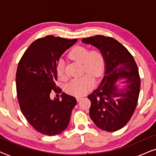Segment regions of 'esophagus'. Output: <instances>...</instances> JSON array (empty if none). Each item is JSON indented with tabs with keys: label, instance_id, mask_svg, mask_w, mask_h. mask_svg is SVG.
<instances>
[{
	"label": "esophagus",
	"instance_id": "esophagus-1",
	"mask_svg": "<svg viewBox=\"0 0 156 156\" xmlns=\"http://www.w3.org/2000/svg\"><path fill=\"white\" fill-rule=\"evenodd\" d=\"M82 99V97H76V100H77V101H80Z\"/></svg>",
	"mask_w": 156,
	"mask_h": 156
}]
</instances>
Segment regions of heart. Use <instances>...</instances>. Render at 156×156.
Returning <instances> with one entry per match:
<instances>
[{
  "mask_svg": "<svg viewBox=\"0 0 156 156\" xmlns=\"http://www.w3.org/2000/svg\"><path fill=\"white\" fill-rule=\"evenodd\" d=\"M69 57L73 60L82 63L84 72L82 77L74 79L66 86V91L75 97H82L94 87V77H99L103 74L105 58L101 50L94 48L89 50L85 46L79 45L73 48L69 53ZM57 75L61 80L66 79L65 66L62 62L57 65Z\"/></svg>",
  "mask_w": 156,
  "mask_h": 156,
  "instance_id": "obj_1",
  "label": "heart"
}]
</instances>
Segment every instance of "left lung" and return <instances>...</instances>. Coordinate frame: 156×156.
<instances>
[{"label": "left lung", "mask_w": 156, "mask_h": 156, "mask_svg": "<svg viewBox=\"0 0 156 156\" xmlns=\"http://www.w3.org/2000/svg\"><path fill=\"white\" fill-rule=\"evenodd\" d=\"M82 42L101 50L106 62L101 84L88 96L89 116L99 129L116 131L126 125L137 106L140 88L138 66L129 50L113 37L97 35L83 38ZM122 78L127 79V87L120 93L115 83Z\"/></svg>", "instance_id": "1"}]
</instances>
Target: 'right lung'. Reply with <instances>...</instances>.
<instances>
[{"label": "right lung", "instance_id": "right-lung-1", "mask_svg": "<svg viewBox=\"0 0 156 156\" xmlns=\"http://www.w3.org/2000/svg\"><path fill=\"white\" fill-rule=\"evenodd\" d=\"M77 39L47 35L34 41L19 61L16 72L17 98L21 112L37 132L50 136L61 133L69 123L75 97L62 94V100L50 99L61 93L57 86V65L61 55Z\"/></svg>", "mask_w": 156, "mask_h": 156}]
</instances>
